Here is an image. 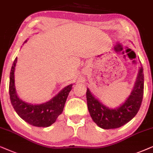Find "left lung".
I'll list each match as a JSON object with an SVG mask.
<instances>
[{"instance_id":"8db88e82","label":"left lung","mask_w":153,"mask_h":153,"mask_svg":"<svg viewBox=\"0 0 153 153\" xmlns=\"http://www.w3.org/2000/svg\"><path fill=\"white\" fill-rule=\"evenodd\" d=\"M144 89L143 68L140 67L136 85L131 95L120 107L110 109L99 102L87 90L88 111L93 121L103 129H116L129 122L139 111L143 101Z\"/></svg>"}]
</instances>
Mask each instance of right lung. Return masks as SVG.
Masks as SVG:
<instances>
[{
	"mask_svg": "<svg viewBox=\"0 0 153 153\" xmlns=\"http://www.w3.org/2000/svg\"><path fill=\"white\" fill-rule=\"evenodd\" d=\"M26 40L24 42H26ZM14 61L10 75L9 94L12 105L18 115L30 125L39 127H47L55 123L58 116L62 113L72 85L65 87L56 97L48 102L40 105H33L24 102L18 98L15 87L14 72L17 63Z\"/></svg>",
	"mask_w": 153,
	"mask_h": 153,
	"instance_id": "add662e5",
	"label": "right lung"
}]
</instances>
